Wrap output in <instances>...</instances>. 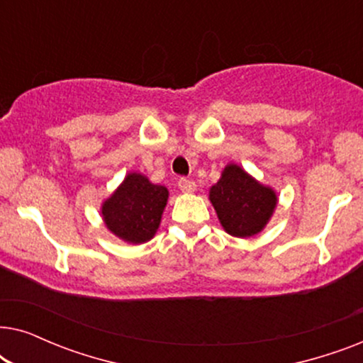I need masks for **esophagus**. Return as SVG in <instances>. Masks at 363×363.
I'll return each instance as SVG.
<instances>
[{
    "label": "esophagus",
    "instance_id": "34e87169",
    "mask_svg": "<svg viewBox=\"0 0 363 363\" xmlns=\"http://www.w3.org/2000/svg\"><path fill=\"white\" fill-rule=\"evenodd\" d=\"M178 188H180L183 193H193L196 190V183L193 180H188V178H182V180L178 182Z\"/></svg>",
    "mask_w": 363,
    "mask_h": 363
}]
</instances>
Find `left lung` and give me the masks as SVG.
<instances>
[{
  "mask_svg": "<svg viewBox=\"0 0 363 363\" xmlns=\"http://www.w3.org/2000/svg\"><path fill=\"white\" fill-rule=\"evenodd\" d=\"M210 201L223 230L235 238H251L264 230L277 206V195L236 163L223 168L210 188Z\"/></svg>",
  "mask_w": 363,
  "mask_h": 363,
  "instance_id": "obj_1",
  "label": "left lung"
}]
</instances>
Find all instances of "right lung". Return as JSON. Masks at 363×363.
I'll list each match as a JSON object with an SVG mask.
<instances>
[{
    "label": "right lung",
    "mask_w": 363,
    "mask_h": 363,
    "mask_svg": "<svg viewBox=\"0 0 363 363\" xmlns=\"http://www.w3.org/2000/svg\"><path fill=\"white\" fill-rule=\"evenodd\" d=\"M167 201V186L152 183L143 173L130 172L102 201L101 216L107 230L118 240L143 245L155 236Z\"/></svg>",
    "instance_id": "add662e5"
}]
</instances>
